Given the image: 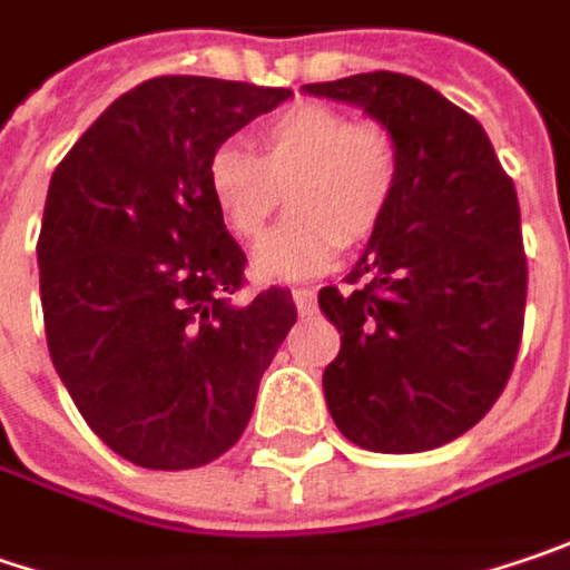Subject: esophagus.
I'll return each instance as SVG.
<instances>
[{
    "label": "esophagus",
    "mask_w": 570,
    "mask_h": 570,
    "mask_svg": "<svg viewBox=\"0 0 570 570\" xmlns=\"http://www.w3.org/2000/svg\"><path fill=\"white\" fill-rule=\"evenodd\" d=\"M292 298H295V304H298V311L304 314V311H314V301H317V292L314 288H295L292 292Z\"/></svg>",
    "instance_id": "34e87169"
}]
</instances>
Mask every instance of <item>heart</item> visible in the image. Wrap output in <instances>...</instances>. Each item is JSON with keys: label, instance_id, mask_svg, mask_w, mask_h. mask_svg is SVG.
Instances as JSON below:
<instances>
[{"label": "heart", "instance_id": "heart-1", "mask_svg": "<svg viewBox=\"0 0 570 570\" xmlns=\"http://www.w3.org/2000/svg\"><path fill=\"white\" fill-rule=\"evenodd\" d=\"M401 179V154L382 121H353L330 105H295L253 130V154L220 144L205 166L212 205L237 240H256L288 191L292 217L253 249V275L295 282L330 269L343 243L379 230Z\"/></svg>", "mask_w": 570, "mask_h": 570}]
</instances>
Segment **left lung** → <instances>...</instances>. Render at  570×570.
Here are the masks:
<instances>
[{
	"label": "left lung",
	"mask_w": 570,
	"mask_h": 570,
	"mask_svg": "<svg viewBox=\"0 0 570 570\" xmlns=\"http://www.w3.org/2000/svg\"><path fill=\"white\" fill-rule=\"evenodd\" d=\"M301 92L358 105L394 134L401 179L391 212L350 272L321 288L340 330L324 368L330 416L372 452H426L494 407L513 372L527 253L513 183L484 128L404 72H358Z\"/></svg>",
	"instance_id": "obj_1"
}]
</instances>
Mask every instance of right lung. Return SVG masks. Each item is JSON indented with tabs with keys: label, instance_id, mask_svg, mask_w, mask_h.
<instances>
[{
	"label": "right lung",
	"instance_id": "add662e5",
	"mask_svg": "<svg viewBox=\"0 0 570 570\" xmlns=\"http://www.w3.org/2000/svg\"><path fill=\"white\" fill-rule=\"evenodd\" d=\"M292 89L157 76L53 169L41 237L47 350L92 433L140 469L208 465L240 440L298 321L288 288L234 304L246 256L205 166Z\"/></svg>",
	"mask_w": 570,
	"mask_h": 570
}]
</instances>
